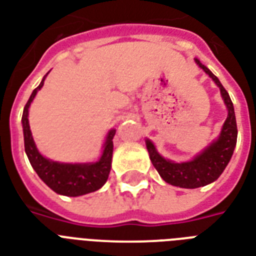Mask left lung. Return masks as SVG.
Here are the masks:
<instances>
[{
	"label": "left lung",
	"mask_w": 256,
	"mask_h": 256,
	"mask_svg": "<svg viewBox=\"0 0 256 256\" xmlns=\"http://www.w3.org/2000/svg\"><path fill=\"white\" fill-rule=\"evenodd\" d=\"M195 62L220 88V94L228 110L227 120L223 124L219 138L214 140L204 152L195 156L194 160L182 162V164H175L168 160H164V156L156 152L152 140H146V148H148L152 164L160 172L162 179L172 186L182 187V188H196V187L206 186L208 183L216 180L230 162L235 146H236V136H238L234 104L228 92L223 88L218 78L215 77L206 66L200 64L198 58H195Z\"/></svg>",
	"instance_id": "8db88e82"
}]
</instances>
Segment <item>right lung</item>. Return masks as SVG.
Listing matches in <instances>:
<instances>
[{"instance_id": "obj_1", "label": "right lung", "mask_w": 256, "mask_h": 256, "mask_svg": "<svg viewBox=\"0 0 256 256\" xmlns=\"http://www.w3.org/2000/svg\"><path fill=\"white\" fill-rule=\"evenodd\" d=\"M48 76V74H46ZM46 76L41 84L36 88L26 102L22 114V128H24V140H25V152L29 158L30 164L33 166L38 176L57 194L66 196H80L92 191L100 190L104 186L110 174L112 158V138L116 130L112 128L106 136L104 144V152L98 162L92 164H61L54 162L42 156L34 144L29 126V108L33 102L37 92L44 86Z\"/></svg>"}]
</instances>
